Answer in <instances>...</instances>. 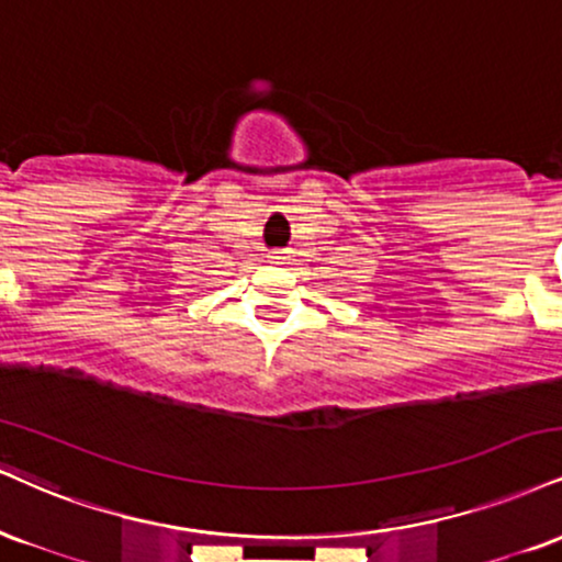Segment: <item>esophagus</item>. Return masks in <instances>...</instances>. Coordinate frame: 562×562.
<instances>
[{
    "label": "esophagus",
    "instance_id": "1",
    "mask_svg": "<svg viewBox=\"0 0 562 562\" xmlns=\"http://www.w3.org/2000/svg\"><path fill=\"white\" fill-rule=\"evenodd\" d=\"M285 254H288V251H272V259H274V261H282V259H288Z\"/></svg>",
    "mask_w": 562,
    "mask_h": 562
}]
</instances>
